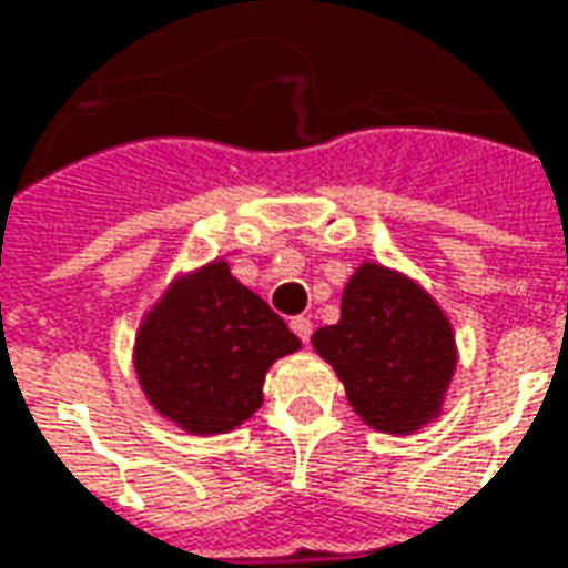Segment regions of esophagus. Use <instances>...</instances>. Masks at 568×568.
Masks as SVG:
<instances>
[{"instance_id":"1","label":"esophagus","mask_w":568,"mask_h":568,"mask_svg":"<svg viewBox=\"0 0 568 568\" xmlns=\"http://www.w3.org/2000/svg\"><path fill=\"white\" fill-rule=\"evenodd\" d=\"M291 331L300 336L303 343H308V339H312V322H308V318H303V315H300V318H293Z\"/></svg>"}]
</instances>
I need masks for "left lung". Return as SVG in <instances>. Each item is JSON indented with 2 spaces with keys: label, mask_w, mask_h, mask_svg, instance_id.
Returning a JSON list of instances; mask_svg holds the SVG:
<instances>
[{
  "label": "left lung",
  "mask_w": 568,
  "mask_h": 568,
  "mask_svg": "<svg viewBox=\"0 0 568 568\" xmlns=\"http://www.w3.org/2000/svg\"><path fill=\"white\" fill-rule=\"evenodd\" d=\"M312 346L331 362L355 414L383 433L408 436L439 414L455 374V334L414 281L365 262L343 291L339 322Z\"/></svg>",
  "instance_id": "8db88e82"
}]
</instances>
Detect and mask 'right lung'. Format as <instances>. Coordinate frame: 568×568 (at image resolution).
Wrapping results in <instances>:
<instances>
[{"label": "right lung", "mask_w": 568, "mask_h": 568, "mask_svg": "<svg viewBox=\"0 0 568 568\" xmlns=\"http://www.w3.org/2000/svg\"><path fill=\"white\" fill-rule=\"evenodd\" d=\"M300 339L225 262L172 284L144 318L135 371L151 405L187 433H229L262 405V381Z\"/></svg>", "instance_id": "add662e5"}]
</instances>
